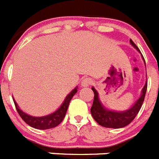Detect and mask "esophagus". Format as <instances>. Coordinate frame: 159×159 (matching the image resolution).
<instances>
[{"instance_id": "34e87169", "label": "esophagus", "mask_w": 159, "mask_h": 159, "mask_svg": "<svg viewBox=\"0 0 159 159\" xmlns=\"http://www.w3.org/2000/svg\"><path fill=\"white\" fill-rule=\"evenodd\" d=\"M92 83H93V81H92L90 78H85L84 79V80H82V82H81V85H82V87H84H84L90 86Z\"/></svg>"}]
</instances>
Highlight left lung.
Returning a JSON list of instances; mask_svg holds the SVG:
<instances>
[{
	"label": "left lung",
	"mask_w": 159,
	"mask_h": 159,
	"mask_svg": "<svg viewBox=\"0 0 159 159\" xmlns=\"http://www.w3.org/2000/svg\"><path fill=\"white\" fill-rule=\"evenodd\" d=\"M130 43L139 52H140L139 49L138 48L137 46L135 45V43L131 40H130ZM142 57H143V60L146 65L145 60L143 58V55H142ZM147 82H146L145 85L142 89L141 95L134 104L132 105L127 110L123 111H116L110 110V109H108V108L105 107L103 106V104L101 102L100 99H99V93L95 89V88L92 87V89L94 92V94H95L93 104H92V108H91V113H92V117L102 127L116 129L126 127L133 121V119L136 117L137 114L139 111L140 108L143 105V101H144L146 92H147Z\"/></svg>",
	"instance_id": "obj_1"
}]
</instances>
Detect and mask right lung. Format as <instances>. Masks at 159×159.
I'll return each mask as SVG.
<instances>
[{"label":"right lung","instance_id":"obj_1","mask_svg":"<svg viewBox=\"0 0 159 159\" xmlns=\"http://www.w3.org/2000/svg\"><path fill=\"white\" fill-rule=\"evenodd\" d=\"M77 89H78V87H75L66 96V98L64 99V102H62L61 106L56 111L49 114V115H47V116H40V117H35V116L28 115L27 113L24 112L19 107V106H18V104L16 103V102L14 99L13 101L18 114H19L20 116L21 117V119L28 125H29L30 127H33V128L39 129V130H47V129H51L53 128V127H57L63 121L64 118L65 117L66 112H67V108H68L70 101H71V99H72V97L77 92V91H78Z\"/></svg>","mask_w":159,"mask_h":159}]
</instances>
